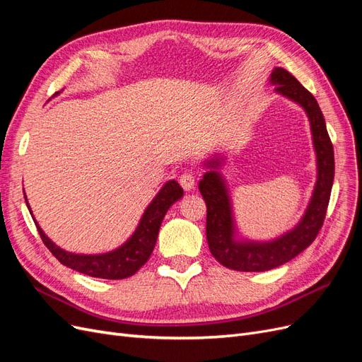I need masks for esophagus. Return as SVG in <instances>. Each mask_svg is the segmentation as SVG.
<instances>
[{"instance_id":"34e87169","label":"esophagus","mask_w":362,"mask_h":362,"mask_svg":"<svg viewBox=\"0 0 362 362\" xmlns=\"http://www.w3.org/2000/svg\"><path fill=\"white\" fill-rule=\"evenodd\" d=\"M180 184L185 192H190L194 189V175L192 172H184L180 177Z\"/></svg>"}]
</instances>
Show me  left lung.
I'll use <instances>...</instances> for the list:
<instances>
[{"instance_id": "obj_1", "label": "left lung", "mask_w": 362, "mask_h": 362, "mask_svg": "<svg viewBox=\"0 0 362 362\" xmlns=\"http://www.w3.org/2000/svg\"><path fill=\"white\" fill-rule=\"evenodd\" d=\"M270 83L276 86L278 93L298 103L308 115L317 154V181L308 208L291 231L272 242H242L235 238L233 206L225 180L214 170L222 164V158L206 161V168H211V170L199 181V192L206 204L208 247L222 266L238 272H264L279 267L308 247L325 222L334 182V148L315 98L282 68L273 69Z\"/></svg>"}]
</instances>
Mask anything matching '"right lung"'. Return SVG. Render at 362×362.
I'll return each instance as SVG.
<instances>
[{
	"label": "right lung",
	"instance_id": "add662e5",
	"mask_svg": "<svg viewBox=\"0 0 362 362\" xmlns=\"http://www.w3.org/2000/svg\"><path fill=\"white\" fill-rule=\"evenodd\" d=\"M181 185L172 180L163 185V189L148 205L144 216H141L139 226L134 234L127 242L112 252L98 255H84V254H72V252L63 250L57 245H54L51 240L42 231V228L33 217L36 223L37 231L40 234L42 242L51 250V254L56 257L63 266L74 269L87 276L101 278V279H124L133 276L134 273L149 259L152 250L157 243V237L163 217L166 216L172 204L182 198ZM27 202V196L24 193ZM30 210V205L27 202ZM31 213V210H30Z\"/></svg>",
	"mask_w": 362,
	"mask_h": 362
}]
</instances>
